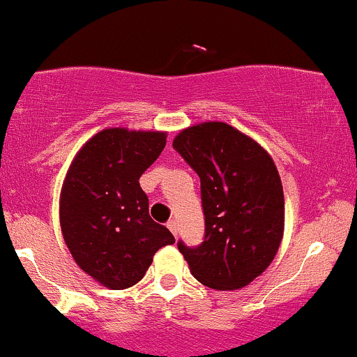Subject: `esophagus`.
Wrapping results in <instances>:
<instances>
[{
  "instance_id": "esophagus-1",
  "label": "esophagus",
  "mask_w": 357,
  "mask_h": 357,
  "mask_svg": "<svg viewBox=\"0 0 357 357\" xmlns=\"http://www.w3.org/2000/svg\"><path fill=\"white\" fill-rule=\"evenodd\" d=\"M167 227H168V229H170V232H172V234L177 235V232H178V223H177V220L172 218L170 222L167 223Z\"/></svg>"
}]
</instances>
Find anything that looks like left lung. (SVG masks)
Here are the masks:
<instances>
[{
    "mask_svg": "<svg viewBox=\"0 0 357 357\" xmlns=\"http://www.w3.org/2000/svg\"><path fill=\"white\" fill-rule=\"evenodd\" d=\"M174 149L201 178L204 241L178 242L190 273L203 285L235 290L259 277L284 237V189L271 156L223 122L183 128Z\"/></svg>",
    "mask_w": 357,
    "mask_h": 357,
    "instance_id": "1",
    "label": "left lung"
}]
</instances>
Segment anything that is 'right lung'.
<instances>
[{
	"mask_svg": "<svg viewBox=\"0 0 357 357\" xmlns=\"http://www.w3.org/2000/svg\"><path fill=\"white\" fill-rule=\"evenodd\" d=\"M167 132L105 128L75 154L60 196V225L80 270L105 287L137 284L175 237L149 216L139 178L158 160Z\"/></svg>",
	"mask_w": 357,
	"mask_h": 357,
	"instance_id": "1",
	"label": "right lung"
}]
</instances>
